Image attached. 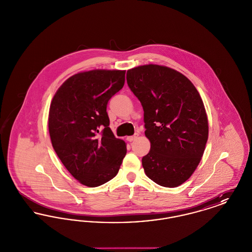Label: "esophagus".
Listing matches in <instances>:
<instances>
[{
    "mask_svg": "<svg viewBox=\"0 0 252 252\" xmlns=\"http://www.w3.org/2000/svg\"><path fill=\"white\" fill-rule=\"evenodd\" d=\"M137 137H138V134H135V135H133V136H129V137H127V138H126V140H127L128 142H133V141H135V140L137 139Z\"/></svg>",
    "mask_w": 252,
    "mask_h": 252,
    "instance_id": "1",
    "label": "esophagus"
}]
</instances>
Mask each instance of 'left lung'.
<instances>
[{"label":"left lung","instance_id":"obj_1","mask_svg":"<svg viewBox=\"0 0 252 252\" xmlns=\"http://www.w3.org/2000/svg\"><path fill=\"white\" fill-rule=\"evenodd\" d=\"M126 81L144 108V134L151 144L142 158L144 172L160 186L178 187L203 156L209 127L202 99L186 76L164 66L133 68Z\"/></svg>","mask_w":252,"mask_h":252}]
</instances>
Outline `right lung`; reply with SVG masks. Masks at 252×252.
<instances>
[{
  "label": "right lung",
  "mask_w": 252,
  "mask_h": 252,
  "mask_svg": "<svg viewBox=\"0 0 252 252\" xmlns=\"http://www.w3.org/2000/svg\"><path fill=\"white\" fill-rule=\"evenodd\" d=\"M126 71L94 70L72 75L61 85L49 111L52 145L75 180L100 186L118 173L126 143L109 128V99L125 84Z\"/></svg>",
  "instance_id": "add662e5"
}]
</instances>
